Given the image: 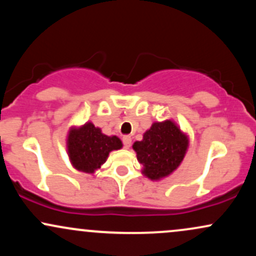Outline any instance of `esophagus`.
I'll return each instance as SVG.
<instances>
[{"label": "esophagus", "instance_id": "esophagus-1", "mask_svg": "<svg viewBox=\"0 0 256 256\" xmlns=\"http://www.w3.org/2000/svg\"><path fill=\"white\" fill-rule=\"evenodd\" d=\"M131 137L130 136H124L122 137V143H124V146L126 149L128 148H130V146H131Z\"/></svg>", "mask_w": 256, "mask_h": 256}]
</instances>
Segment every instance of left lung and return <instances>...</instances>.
<instances>
[{"mask_svg": "<svg viewBox=\"0 0 256 256\" xmlns=\"http://www.w3.org/2000/svg\"><path fill=\"white\" fill-rule=\"evenodd\" d=\"M189 140L172 120L154 122L142 140L134 143L143 174L152 180L165 178L177 170L186 152Z\"/></svg>", "mask_w": 256, "mask_h": 256, "instance_id": "1", "label": "left lung"}]
</instances>
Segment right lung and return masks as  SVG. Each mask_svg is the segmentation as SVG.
<instances>
[{
	"mask_svg": "<svg viewBox=\"0 0 256 256\" xmlns=\"http://www.w3.org/2000/svg\"><path fill=\"white\" fill-rule=\"evenodd\" d=\"M122 146L116 136H106L92 122L72 128L67 136V150L72 165L78 171L94 173L106 162L112 150Z\"/></svg>",
	"mask_w": 256,
	"mask_h": 256,
	"instance_id": "right-lung-1",
	"label": "right lung"
}]
</instances>
